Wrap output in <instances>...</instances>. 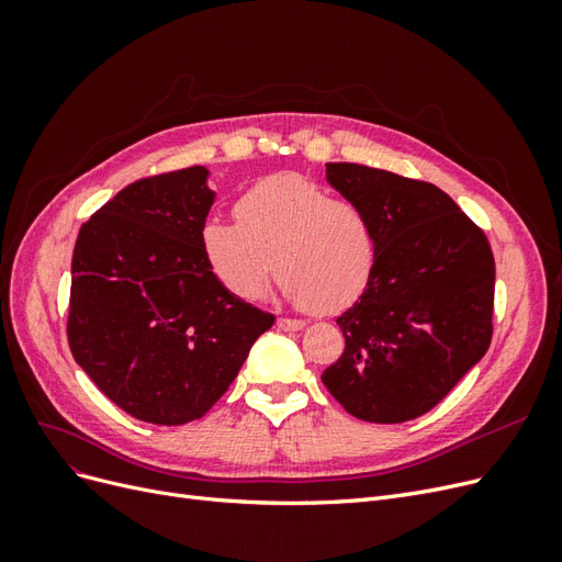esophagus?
<instances>
[{
    "label": "esophagus",
    "mask_w": 562,
    "mask_h": 562,
    "mask_svg": "<svg viewBox=\"0 0 562 562\" xmlns=\"http://www.w3.org/2000/svg\"><path fill=\"white\" fill-rule=\"evenodd\" d=\"M277 326H279L281 330L295 333V330H302V328H304V321H300V318H285V316H281V318H277Z\"/></svg>",
    "instance_id": "obj_1"
}]
</instances>
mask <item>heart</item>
I'll return each instance as SVG.
<instances>
[{
  "label": "heart",
  "instance_id": "b5f03b06",
  "mask_svg": "<svg viewBox=\"0 0 562 562\" xmlns=\"http://www.w3.org/2000/svg\"><path fill=\"white\" fill-rule=\"evenodd\" d=\"M234 217L206 223L201 248L220 283L241 300L267 293L277 262L288 300L335 312L361 295L375 269L378 236L366 211L307 178L255 182L234 203Z\"/></svg>",
  "mask_w": 562,
  "mask_h": 562
}]
</instances>
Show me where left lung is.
I'll use <instances>...</instances> for the list:
<instances>
[{
  "label": "left lung",
  "mask_w": 562,
  "mask_h": 562,
  "mask_svg": "<svg viewBox=\"0 0 562 562\" xmlns=\"http://www.w3.org/2000/svg\"><path fill=\"white\" fill-rule=\"evenodd\" d=\"M326 180L370 217L378 260L337 318L345 351L321 380L363 422L415 419L490 347L495 258L485 234L431 182L363 164H326Z\"/></svg>",
  "instance_id": "obj_1"
}]
</instances>
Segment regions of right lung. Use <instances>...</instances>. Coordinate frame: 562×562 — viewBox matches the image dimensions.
I'll return each mask as SVG.
<instances>
[{"label": "right lung", "instance_id": "right-lung-1", "mask_svg": "<svg viewBox=\"0 0 562 562\" xmlns=\"http://www.w3.org/2000/svg\"><path fill=\"white\" fill-rule=\"evenodd\" d=\"M209 178L192 166L131 182L81 225L72 255L75 361L122 411L164 427L206 415L274 326L206 262Z\"/></svg>", "mask_w": 562, "mask_h": 562}]
</instances>
